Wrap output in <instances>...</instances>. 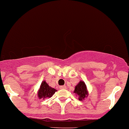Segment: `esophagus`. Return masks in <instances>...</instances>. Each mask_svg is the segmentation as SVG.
Here are the masks:
<instances>
[{
    "label": "esophagus",
    "instance_id": "1",
    "mask_svg": "<svg viewBox=\"0 0 129 129\" xmlns=\"http://www.w3.org/2000/svg\"><path fill=\"white\" fill-rule=\"evenodd\" d=\"M60 89H66V86H60Z\"/></svg>",
    "mask_w": 129,
    "mask_h": 129
}]
</instances>
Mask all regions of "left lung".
I'll use <instances>...</instances> for the list:
<instances>
[{"instance_id":"8db88e82","label":"left lung","mask_w":129,"mask_h":129,"mask_svg":"<svg viewBox=\"0 0 129 129\" xmlns=\"http://www.w3.org/2000/svg\"><path fill=\"white\" fill-rule=\"evenodd\" d=\"M74 92L76 94V95L79 96V100H83L87 95V91L86 89V86L85 83L81 81L80 83L75 86Z\"/></svg>"}]
</instances>
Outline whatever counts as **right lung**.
Instances as JSON below:
<instances>
[{"label":"right lung","mask_w":129,"mask_h":129,"mask_svg":"<svg viewBox=\"0 0 129 129\" xmlns=\"http://www.w3.org/2000/svg\"><path fill=\"white\" fill-rule=\"evenodd\" d=\"M56 90L55 89L52 88L51 87L48 86V84L46 83V81H43L40 86V88L38 92V96L39 99H43L46 97H51L53 95V94L56 92Z\"/></svg>","instance_id":"add662e5"}]
</instances>
